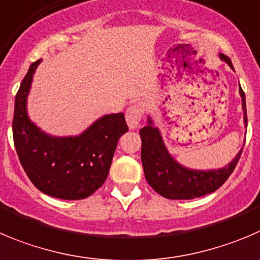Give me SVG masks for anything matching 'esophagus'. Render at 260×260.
<instances>
[{
    "mask_svg": "<svg viewBox=\"0 0 260 260\" xmlns=\"http://www.w3.org/2000/svg\"><path fill=\"white\" fill-rule=\"evenodd\" d=\"M145 113V104L144 103H136L128 108L127 113H125V120L131 129H135L138 127L140 122H141L142 115Z\"/></svg>",
    "mask_w": 260,
    "mask_h": 260,
    "instance_id": "1",
    "label": "esophagus"
}]
</instances>
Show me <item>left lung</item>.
Segmentation results:
<instances>
[{
    "mask_svg": "<svg viewBox=\"0 0 260 260\" xmlns=\"http://www.w3.org/2000/svg\"><path fill=\"white\" fill-rule=\"evenodd\" d=\"M220 59L232 68L230 57L220 55ZM240 94L242 97L245 124H247L246 101L242 88H240ZM140 136L142 141L141 160L147 183L159 195L172 200H190L214 192L235 171L244 149L242 147L236 157L224 168L218 171H192L179 166L169 155L159 131L152 127L150 119L149 124L140 129Z\"/></svg>",
    "mask_w": 260,
    "mask_h": 260,
    "instance_id": "obj_1",
    "label": "left lung"
}]
</instances>
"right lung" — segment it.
Returning <instances> with one entry per match:
<instances>
[{
	"label": "right lung",
	"mask_w": 260,
	"mask_h": 260,
	"mask_svg": "<svg viewBox=\"0 0 260 260\" xmlns=\"http://www.w3.org/2000/svg\"><path fill=\"white\" fill-rule=\"evenodd\" d=\"M35 61L15 97L14 145L26 176L40 191L52 198L81 200L104 185L119 138L128 131L122 113L110 114L77 137H51L38 129L26 115V96Z\"/></svg>",
	"instance_id": "add662e5"
}]
</instances>
